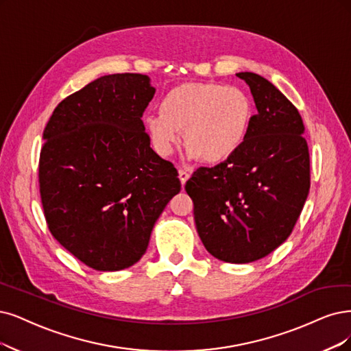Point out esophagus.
I'll use <instances>...</instances> for the list:
<instances>
[{
    "instance_id": "34e87169",
    "label": "esophagus",
    "mask_w": 351,
    "mask_h": 351,
    "mask_svg": "<svg viewBox=\"0 0 351 351\" xmlns=\"http://www.w3.org/2000/svg\"><path fill=\"white\" fill-rule=\"evenodd\" d=\"M178 173H179V179H180V184H182V185H185V182H186V180L189 179V172H188V171H185V169H179V171H178Z\"/></svg>"
}]
</instances>
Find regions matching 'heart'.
<instances>
[{
  "label": "heart",
  "mask_w": 351,
  "mask_h": 351,
  "mask_svg": "<svg viewBox=\"0 0 351 351\" xmlns=\"http://www.w3.org/2000/svg\"><path fill=\"white\" fill-rule=\"evenodd\" d=\"M252 120L253 102L241 88L189 82L167 93L160 112L146 114L145 124L160 154H171L184 132L189 158L217 165L243 146Z\"/></svg>",
  "instance_id": "heart-1"
}]
</instances>
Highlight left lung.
Returning <instances> with one entry per match:
<instances>
[{"label": "left lung", "mask_w": 351, "mask_h": 351, "mask_svg": "<svg viewBox=\"0 0 351 351\" xmlns=\"http://www.w3.org/2000/svg\"><path fill=\"white\" fill-rule=\"evenodd\" d=\"M256 104L250 132L226 162L197 169L185 185L205 249L218 261L250 263L287 240L309 192L302 117L263 76L237 73Z\"/></svg>", "instance_id": "1"}]
</instances>
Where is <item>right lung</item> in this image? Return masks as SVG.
I'll list each match as a JSON object with an SVG mask.
<instances>
[{
  "mask_svg": "<svg viewBox=\"0 0 351 351\" xmlns=\"http://www.w3.org/2000/svg\"><path fill=\"white\" fill-rule=\"evenodd\" d=\"M156 89L141 73L101 76L64 98L43 132L38 185L47 227L82 263H137L167 202L175 166L150 147L141 117Z\"/></svg>",
  "mask_w": 351,
  "mask_h": 351,
  "instance_id": "obj_1",
  "label": "right lung"
}]
</instances>
